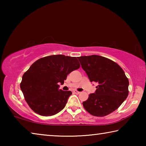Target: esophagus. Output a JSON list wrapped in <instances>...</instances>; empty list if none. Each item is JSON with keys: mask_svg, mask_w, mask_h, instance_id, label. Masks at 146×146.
Instances as JSON below:
<instances>
[{"mask_svg": "<svg viewBox=\"0 0 146 146\" xmlns=\"http://www.w3.org/2000/svg\"><path fill=\"white\" fill-rule=\"evenodd\" d=\"M74 93H76V94H79V93H80V92H79V91H74Z\"/></svg>", "mask_w": 146, "mask_h": 146, "instance_id": "obj_1", "label": "esophagus"}]
</instances>
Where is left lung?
Masks as SVG:
<instances>
[{"instance_id":"obj_1","label":"left lung","mask_w":146,"mask_h":146,"mask_svg":"<svg viewBox=\"0 0 146 146\" xmlns=\"http://www.w3.org/2000/svg\"><path fill=\"white\" fill-rule=\"evenodd\" d=\"M91 82L98 84L94 93L83 102L85 110L96 117H104L119 108L127 97L129 80L120 66L98 55L78 57Z\"/></svg>"}]
</instances>
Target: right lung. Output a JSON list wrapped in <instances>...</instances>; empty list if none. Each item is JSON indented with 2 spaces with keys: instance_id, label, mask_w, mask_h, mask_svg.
<instances>
[{
  "instance_id": "right-lung-1",
  "label": "right lung",
  "mask_w": 146,
  "mask_h": 146,
  "mask_svg": "<svg viewBox=\"0 0 146 146\" xmlns=\"http://www.w3.org/2000/svg\"><path fill=\"white\" fill-rule=\"evenodd\" d=\"M77 58L63 55L41 58L23 76L21 89L29 107L42 116H52L63 110L70 91L59 89L68 74L80 68Z\"/></svg>"
}]
</instances>
